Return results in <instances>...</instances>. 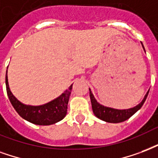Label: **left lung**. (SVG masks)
<instances>
[{"label": "left lung", "instance_id": "left-lung-1", "mask_svg": "<svg viewBox=\"0 0 158 158\" xmlns=\"http://www.w3.org/2000/svg\"><path fill=\"white\" fill-rule=\"evenodd\" d=\"M148 93H149V91L145 95L143 100L138 105H136L134 108H131V109L120 110V109H112V108H109V107H105V106H103L102 104L98 103L91 90L89 89L92 108H93V111L94 113V114L100 119H102L103 121L109 122V123H120V122L125 121L129 118H131L135 113L137 112L138 110L142 107L143 103H145V101L147 99Z\"/></svg>", "mask_w": 158, "mask_h": 158}]
</instances>
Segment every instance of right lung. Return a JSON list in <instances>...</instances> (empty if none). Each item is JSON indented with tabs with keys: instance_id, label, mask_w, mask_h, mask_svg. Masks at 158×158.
I'll return each instance as SVG.
<instances>
[{
	"instance_id": "right-lung-1",
	"label": "right lung",
	"mask_w": 158,
	"mask_h": 158,
	"mask_svg": "<svg viewBox=\"0 0 158 158\" xmlns=\"http://www.w3.org/2000/svg\"><path fill=\"white\" fill-rule=\"evenodd\" d=\"M6 93L10 102L19 115L30 123L39 125H49L60 121L67 113V104L72 85L64 93L51 102L40 106L25 105L18 101L9 88L7 71L6 76Z\"/></svg>"
}]
</instances>
